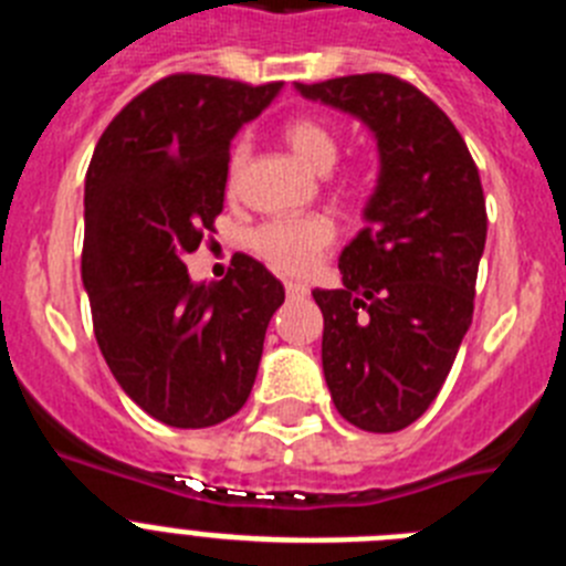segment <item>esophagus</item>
I'll list each match as a JSON object with an SVG mask.
<instances>
[{"label":"esophagus","instance_id":"obj_1","mask_svg":"<svg viewBox=\"0 0 566 566\" xmlns=\"http://www.w3.org/2000/svg\"><path fill=\"white\" fill-rule=\"evenodd\" d=\"M308 289L303 283H286V294L289 297H306Z\"/></svg>","mask_w":566,"mask_h":566}]
</instances>
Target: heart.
Returning <instances> with one entry per match:
<instances>
[{"label":"heart","mask_w":566,"mask_h":566,"mask_svg":"<svg viewBox=\"0 0 566 566\" xmlns=\"http://www.w3.org/2000/svg\"><path fill=\"white\" fill-rule=\"evenodd\" d=\"M283 138L314 172L326 175L339 158V135L332 124L319 122L314 115H297L283 127ZM249 155V144H234L229 155V184L238 178ZM334 240V223L326 214H300V218H277L252 234V247L269 266L280 274H306L317 266Z\"/></svg>","instance_id":"heart-1"}]
</instances>
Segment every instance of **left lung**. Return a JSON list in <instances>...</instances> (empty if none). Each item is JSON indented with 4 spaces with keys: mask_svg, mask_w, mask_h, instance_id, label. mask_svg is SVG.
Here are the masks:
<instances>
[{
    "mask_svg": "<svg viewBox=\"0 0 566 566\" xmlns=\"http://www.w3.org/2000/svg\"><path fill=\"white\" fill-rule=\"evenodd\" d=\"M294 90L357 118L377 142L365 227L339 252L343 289H314V300L339 417L371 433L402 431L437 399L473 319L488 238L479 169L451 118L397 76Z\"/></svg>",
    "mask_w": 566,
    "mask_h": 566,
    "instance_id": "1",
    "label": "left lung"
}]
</instances>
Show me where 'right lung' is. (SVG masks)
Wrapping results in <instances>:
<instances>
[{"label": "right lung", "mask_w": 566, "mask_h": 566, "mask_svg": "<svg viewBox=\"0 0 566 566\" xmlns=\"http://www.w3.org/2000/svg\"><path fill=\"white\" fill-rule=\"evenodd\" d=\"M283 84L161 78L115 115L84 178L82 283L115 382L169 428H209L243 408L283 283L238 254L221 283L184 258L223 209L229 147Z\"/></svg>", "instance_id": "obj_1"}]
</instances>
